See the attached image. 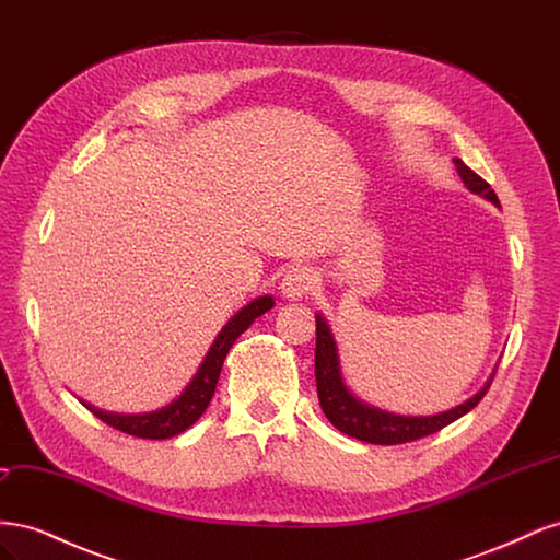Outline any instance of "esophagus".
I'll list each match as a JSON object with an SVG mask.
<instances>
[{
	"label": "esophagus",
	"mask_w": 560,
	"mask_h": 560,
	"mask_svg": "<svg viewBox=\"0 0 560 560\" xmlns=\"http://www.w3.org/2000/svg\"><path fill=\"white\" fill-rule=\"evenodd\" d=\"M315 284H317V276H315L313 268L294 266L284 273L280 290L287 299H301V296H306Z\"/></svg>",
	"instance_id": "obj_1"
}]
</instances>
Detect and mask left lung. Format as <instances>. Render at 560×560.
<instances>
[{"label":"left lung","mask_w":560,"mask_h":560,"mask_svg":"<svg viewBox=\"0 0 560 560\" xmlns=\"http://www.w3.org/2000/svg\"><path fill=\"white\" fill-rule=\"evenodd\" d=\"M455 171H457V175H460V179L465 182L469 191L479 194V196L488 198L490 202H495V206H500V200H498L495 191L490 189V184L474 173L471 167H467L460 159H455ZM315 334H317L315 383H317V397H319L322 411H325V416L329 418V422L336 430H341L343 434L360 439V442H366V444L395 446V444L416 442V439H422V436L444 430L446 425H451L453 420L463 418L467 411H471L474 406H477L483 399V395L488 393L490 383H493V378H490L477 395L467 399L465 404L455 406V409H451L446 413L428 416V418L393 416V413H385L378 409H371V406L358 401L348 393V387L341 378V369H338L334 336L327 327V322L319 315L315 317Z\"/></svg>","instance_id":"1"}]
</instances>
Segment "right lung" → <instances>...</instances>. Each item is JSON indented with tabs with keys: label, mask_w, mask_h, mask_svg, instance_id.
Returning <instances> with one entry per match:
<instances>
[{
	"label": "right lung",
	"mask_w": 560,
	"mask_h": 560,
	"mask_svg": "<svg viewBox=\"0 0 560 560\" xmlns=\"http://www.w3.org/2000/svg\"><path fill=\"white\" fill-rule=\"evenodd\" d=\"M270 308H273V299L261 296V299H254L249 306H245L238 315H233L229 319V325L214 338V343H212L210 352L206 354V360H202L191 385L184 389L179 399L167 404L165 409L154 411V413H144V416H116V413H105L100 409H93V406L86 404L89 411L95 418L103 420L105 425L124 432V434L138 436V439H171V436L184 432L186 428H191L202 413H206L208 404L217 389L219 374H222V364L226 360L231 346L235 343V338H238L254 319L261 317Z\"/></svg>",
	"instance_id": "1"
}]
</instances>
